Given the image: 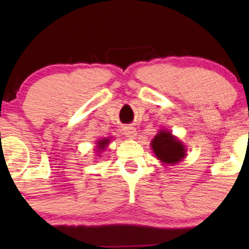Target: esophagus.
Here are the masks:
<instances>
[{
  "label": "esophagus",
  "instance_id": "obj_1",
  "mask_svg": "<svg viewBox=\"0 0 249 249\" xmlns=\"http://www.w3.org/2000/svg\"><path fill=\"white\" fill-rule=\"evenodd\" d=\"M124 134L127 138H134L137 136V130L133 126H126L124 128Z\"/></svg>",
  "mask_w": 249,
  "mask_h": 249
}]
</instances>
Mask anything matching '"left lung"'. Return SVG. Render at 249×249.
I'll use <instances>...</instances> for the list:
<instances>
[{"mask_svg": "<svg viewBox=\"0 0 249 249\" xmlns=\"http://www.w3.org/2000/svg\"><path fill=\"white\" fill-rule=\"evenodd\" d=\"M151 146L157 158L166 164H176L186 156L184 145L167 131H160L157 133Z\"/></svg>", "mask_w": 249, "mask_h": 249, "instance_id": "1", "label": "left lung"}]
</instances>
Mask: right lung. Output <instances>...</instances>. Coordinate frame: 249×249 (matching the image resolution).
Wrapping results in <instances>:
<instances>
[{
    "label": "right lung",
    "mask_w": 249,
    "mask_h": 249,
    "mask_svg": "<svg viewBox=\"0 0 249 249\" xmlns=\"http://www.w3.org/2000/svg\"><path fill=\"white\" fill-rule=\"evenodd\" d=\"M107 144H108V139H102V141H99L97 142V147H98V151H97V152H99V151H104V148Z\"/></svg>",
    "instance_id": "add662e5"
}]
</instances>
